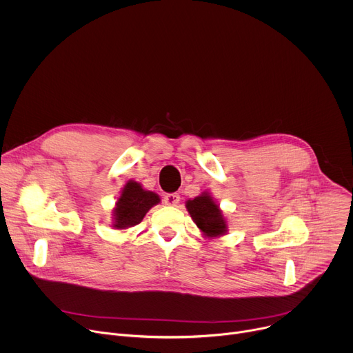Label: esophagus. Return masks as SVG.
<instances>
[{"label": "esophagus", "instance_id": "obj_1", "mask_svg": "<svg viewBox=\"0 0 353 353\" xmlns=\"http://www.w3.org/2000/svg\"><path fill=\"white\" fill-rule=\"evenodd\" d=\"M163 203L166 205H177L180 203V195L176 194V192H172V194H166L163 196Z\"/></svg>", "mask_w": 353, "mask_h": 353}]
</instances>
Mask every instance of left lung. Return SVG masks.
<instances>
[{"mask_svg":"<svg viewBox=\"0 0 353 353\" xmlns=\"http://www.w3.org/2000/svg\"><path fill=\"white\" fill-rule=\"evenodd\" d=\"M185 207L195 225L208 237H216L226 232V222L222 212L208 194L188 199Z\"/></svg>","mask_w":353,"mask_h":353,"instance_id":"8db88e82","label":"left lung"}]
</instances>
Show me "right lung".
Instances as JSON below:
<instances>
[{"label": "right lung", "mask_w": 353, "mask_h": 353, "mask_svg": "<svg viewBox=\"0 0 353 353\" xmlns=\"http://www.w3.org/2000/svg\"><path fill=\"white\" fill-rule=\"evenodd\" d=\"M161 201L159 195L145 191L137 181H128L119 198L114 210V228L127 229L138 225L145 214Z\"/></svg>", "instance_id": "right-lung-1"}]
</instances>
